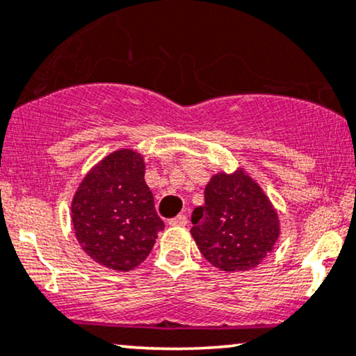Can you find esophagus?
I'll return each mask as SVG.
<instances>
[{
  "mask_svg": "<svg viewBox=\"0 0 356 356\" xmlns=\"http://www.w3.org/2000/svg\"><path fill=\"white\" fill-rule=\"evenodd\" d=\"M187 225V216L186 215H177L172 220H169V226H186Z\"/></svg>",
  "mask_w": 356,
  "mask_h": 356,
  "instance_id": "34e87169",
  "label": "esophagus"
}]
</instances>
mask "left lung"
<instances>
[{"label": "left lung", "instance_id": "left-lung-1", "mask_svg": "<svg viewBox=\"0 0 356 356\" xmlns=\"http://www.w3.org/2000/svg\"><path fill=\"white\" fill-rule=\"evenodd\" d=\"M192 225L203 257L222 272L255 268L280 236L277 208L243 168L211 175L205 205L193 210Z\"/></svg>", "mask_w": 356, "mask_h": 356}]
</instances>
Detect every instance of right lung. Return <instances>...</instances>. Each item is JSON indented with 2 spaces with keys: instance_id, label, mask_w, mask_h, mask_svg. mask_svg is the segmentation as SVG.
<instances>
[{
  "instance_id": "1",
  "label": "right lung",
  "mask_w": 356,
  "mask_h": 356,
  "mask_svg": "<svg viewBox=\"0 0 356 356\" xmlns=\"http://www.w3.org/2000/svg\"><path fill=\"white\" fill-rule=\"evenodd\" d=\"M71 221L94 262L117 272L138 267L164 229L145 182L143 154L122 148L99 161L74 192Z\"/></svg>"
}]
</instances>
